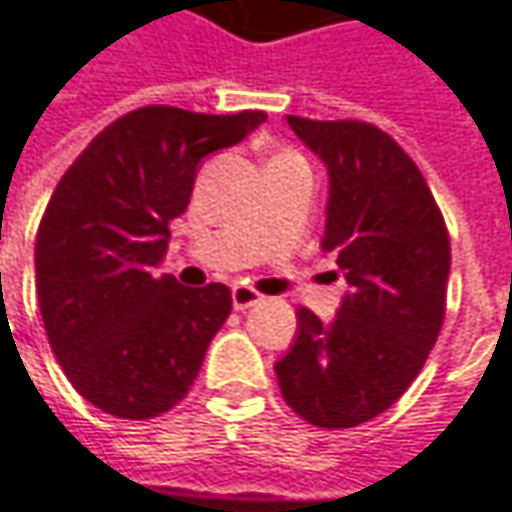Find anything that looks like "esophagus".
Wrapping results in <instances>:
<instances>
[{
  "label": "esophagus",
  "mask_w": 512,
  "mask_h": 512,
  "mask_svg": "<svg viewBox=\"0 0 512 512\" xmlns=\"http://www.w3.org/2000/svg\"><path fill=\"white\" fill-rule=\"evenodd\" d=\"M265 296L259 294V291H253V288H247V285H236L233 288V308L236 311H244V308H253V305H259Z\"/></svg>",
  "instance_id": "1"
}]
</instances>
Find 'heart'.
<instances>
[{
    "instance_id": "1",
    "label": "heart",
    "mask_w": 512,
    "mask_h": 512,
    "mask_svg": "<svg viewBox=\"0 0 512 512\" xmlns=\"http://www.w3.org/2000/svg\"><path fill=\"white\" fill-rule=\"evenodd\" d=\"M285 161H302V155L294 152V149H279V152H273V158H270V164H285Z\"/></svg>"
}]
</instances>
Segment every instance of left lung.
<instances>
[{
	"label": "left lung",
	"instance_id": "1",
	"mask_svg": "<svg viewBox=\"0 0 512 512\" xmlns=\"http://www.w3.org/2000/svg\"><path fill=\"white\" fill-rule=\"evenodd\" d=\"M328 167L322 250L351 291L334 322L299 308V334L276 363L285 403L320 429L377 418L421 374L447 311L449 233L418 164L366 120L288 115Z\"/></svg>",
	"mask_w": 512,
	"mask_h": 512
}]
</instances>
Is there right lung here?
<instances>
[{
	"instance_id": "right-lung-1",
	"label": "right lung",
	"mask_w": 512,
	"mask_h": 512,
	"mask_svg": "<svg viewBox=\"0 0 512 512\" xmlns=\"http://www.w3.org/2000/svg\"><path fill=\"white\" fill-rule=\"evenodd\" d=\"M262 120L256 109L141 106L65 169L37 230L39 311L65 377L97 409L146 421L190 392L233 296L218 282L184 288L155 265L169 221L190 204L201 158Z\"/></svg>"
}]
</instances>
